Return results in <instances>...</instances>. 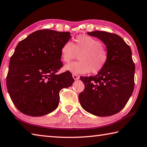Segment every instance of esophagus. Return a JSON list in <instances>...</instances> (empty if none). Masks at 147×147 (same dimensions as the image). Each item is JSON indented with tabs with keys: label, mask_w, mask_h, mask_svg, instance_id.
Segmentation results:
<instances>
[{
	"label": "esophagus",
	"mask_w": 147,
	"mask_h": 147,
	"mask_svg": "<svg viewBox=\"0 0 147 147\" xmlns=\"http://www.w3.org/2000/svg\"><path fill=\"white\" fill-rule=\"evenodd\" d=\"M73 77L74 80H78L80 78V76L75 74H73Z\"/></svg>",
	"instance_id": "34e87169"
}]
</instances>
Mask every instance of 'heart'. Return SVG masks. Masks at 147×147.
<instances>
[{
    "label": "heart",
    "instance_id": "1",
    "mask_svg": "<svg viewBox=\"0 0 147 147\" xmlns=\"http://www.w3.org/2000/svg\"><path fill=\"white\" fill-rule=\"evenodd\" d=\"M78 55L79 61L69 63L65 70L74 74H85L91 71L98 73L105 67L109 54L101 42L86 34L77 36L73 44L65 42L61 48V58L68 63Z\"/></svg>",
    "mask_w": 147,
    "mask_h": 147
}]
</instances>
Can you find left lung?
Returning <instances> with one entry per match:
<instances>
[{"label": "left lung", "mask_w": 147, "mask_h": 147, "mask_svg": "<svg viewBox=\"0 0 147 147\" xmlns=\"http://www.w3.org/2000/svg\"><path fill=\"white\" fill-rule=\"evenodd\" d=\"M87 33L105 44L109 59L96 76H80L85 88L79 94L80 103L93 115L112 116L123 109L134 90L135 65L131 49L115 33L100 31Z\"/></svg>", "instance_id": "8db88e82"}]
</instances>
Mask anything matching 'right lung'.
Masks as SVG:
<instances>
[{
	"mask_svg": "<svg viewBox=\"0 0 147 147\" xmlns=\"http://www.w3.org/2000/svg\"><path fill=\"white\" fill-rule=\"evenodd\" d=\"M69 32L42 29L18 44L11 57L6 85L13 104L21 113L42 116L57 108L60 91L74 79L63 67L61 48L70 38Z\"/></svg>",
	"mask_w": 147,
	"mask_h": 147,
	"instance_id": "add662e5",
	"label": "right lung"
}]
</instances>
